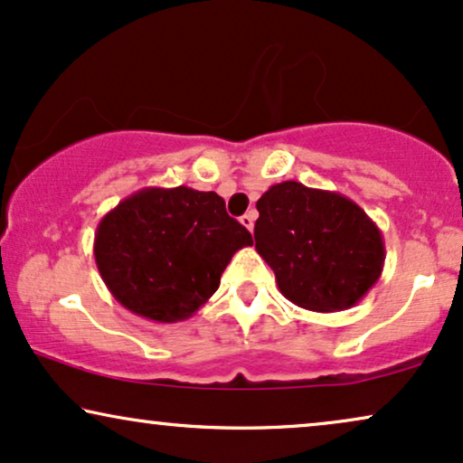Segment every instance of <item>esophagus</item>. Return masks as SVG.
Returning <instances> with one entry per match:
<instances>
[{"mask_svg": "<svg viewBox=\"0 0 463 463\" xmlns=\"http://www.w3.org/2000/svg\"><path fill=\"white\" fill-rule=\"evenodd\" d=\"M254 222H256V212H248L245 215H241V224L248 228L251 232V228H254Z\"/></svg>", "mask_w": 463, "mask_h": 463, "instance_id": "1", "label": "esophagus"}]
</instances>
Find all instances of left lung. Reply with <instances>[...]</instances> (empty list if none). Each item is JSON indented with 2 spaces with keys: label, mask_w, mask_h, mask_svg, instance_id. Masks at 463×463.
<instances>
[{
  "label": "left lung",
  "mask_w": 463,
  "mask_h": 463,
  "mask_svg": "<svg viewBox=\"0 0 463 463\" xmlns=\"http://www.w3.org/2000/svg\"><path fill=\"white\" fill-rule=\"evenodd\" d=\"M256 209V250L295 306L342 312L378 282L383 232L348 196L282 181L259 198Z\"/></svg>",
  "instance_id": "left-lung-1"
}]
</instances>
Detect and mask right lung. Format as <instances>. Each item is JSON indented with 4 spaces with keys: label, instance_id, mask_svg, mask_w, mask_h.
<instances>
[{
    "label": "right lung",
    "instance_id": "1",
    "mask_svg": "<svg viewBox=\"0 0 463 463\" xmlns=\"http://www.w3.org/2000/svg\"><path fill=\"white\" fill-rule=\"evenodd\" d=\"M251 243L215 192L143 188L100 220L93 256L126 309L154 323H179L209 301L235 251Z\"/></svg>",
    "mask_w": 463,
    "mask_h": 463
}]
</instances>
